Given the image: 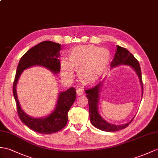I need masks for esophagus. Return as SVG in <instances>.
Masks as SVG:
<instances>
[{
	"label": "esophagus",
	"instance_id": "34e87169",
	"mask_svg": "<svg viewBox=\"0 0 158 158\" xmlns=\"http://www.w3.org/2000/svg\"><path fill=\"white\" fill-rule=\"evenodd\" d=\"M83 93H84V92H83V90L82 89H78V90H76V94H77V96H80V95L83 94Z\"/></svg>",
	"mask_w": 158,
	"mask_h": 158
}]
</instances>
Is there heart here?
Segmentation results:
<instances>
[{"instance_id":"heart-1","label":"heart","mask_w":158,"mask_h":158,"mask_svg":"<svg viewBox=\"0 0 158 158\" xmlns=\"http://www.w3.org/2000/svg\"><path fill=\"white\" fill-rule=\"evenodd\" d=\"M109 52L105 48L93 45L81 46L73 51L70 60H61V74L66 80L74 76V70L78 71V78L83 83L95 82L105 72L109 62Z\"/></svg>"}]
</instances>
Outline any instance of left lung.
Returning <instances> with one entry per match:
<instances>
[{"mask_svg": "<svg viewBox=\"0 0 158 158\" xmlns=\"http://www.w3.org/2000/svg\"><path fill=\"white\" fill-rule=\"evenodd\" d=\"M115 52H116V53H115L113 59L110 63L111 69L121 66V65L129 66L135 72L138 78H139L142 92L141 97H143V82H142L141 72L139 61L135 58V57L127 49L122 48L121 46L117 45V49ZM105 80V78L102 82L97 84V86L85 91L87 94L86 97L88 100V105H89L90 120L92 125L95 127L96 128L104 131L114 132L127 127L131 123L135 116L129 122L123 125H114L110 123L107 122L105 119H104L102 117L98 111V102L100 98V93H101V88L103 86Z\"/></svg>", "mask_w": 158, "mask_h": 158, "instance_id": "obj_1", "label": "left lung"}]
</instances>
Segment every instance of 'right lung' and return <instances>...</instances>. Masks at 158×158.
I'll return each instance as SVG.
<instances>
[{"instance_id": "1", "label": "right lung", "mask_w": 158, "mask_h": 158, "mask_svg": "<svg viewBox=\"0 0 158 158\" xmlns=\"http://www.w3.org/2000/svg\"><path fill=\"white\" fill-rule=\"evenodd\" d=\"M62 46L51 41H42L29 49L19 61L16 76L13 84V96L17 103V113L23 123L29 129L41 134H51L63 129L68 122V113L76 97L74 88H70L58 93L56 105L51 113L43 117H33L27 114L22 109L17 93L19 79L26 69L33 66L45 68L53 74L60 72V51Z\"/></svg>"}]
</instances>
